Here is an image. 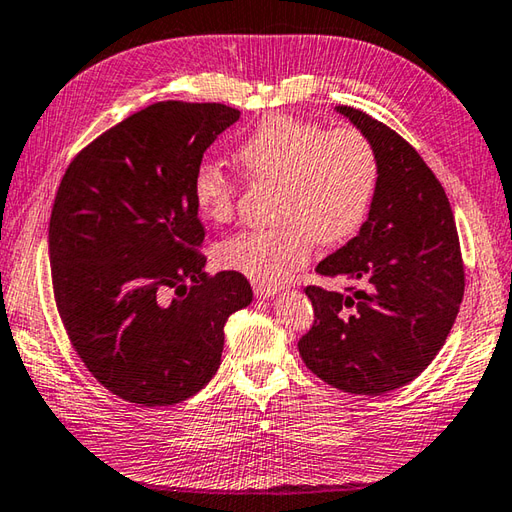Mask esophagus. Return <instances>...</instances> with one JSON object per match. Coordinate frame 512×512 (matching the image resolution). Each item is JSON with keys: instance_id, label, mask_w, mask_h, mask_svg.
Wrapping results in <instances>:
<instances>
[{"instance_id": "1", "label": "esophagus", "mask_w": 512, "mask_h": 512, "mask_svg": "<svg viewBox=\"0 0 512 512\" xmlns=\"http://www.w3.org/2000/svg\"><path fill=\"white\" fill-rule=\"evenodd\" d=\"M255 295L259 299H268V297H275L277 295V288L275 286H264V284H255Z\"/></svg>"}]
</instances>
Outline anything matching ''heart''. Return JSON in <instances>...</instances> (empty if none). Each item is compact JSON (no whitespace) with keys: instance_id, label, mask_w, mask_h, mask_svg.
<instances>
[{"instance_id":"b5f03b06","label":"heart","mask_w":512,"mask_h":512,"mask_svg":"<svg viewBox=\"0 0 512 512\" xmlns=\"http://www.w3.org/2000/svg\"><path fill=\"white\" fill-rule=\"evenodd\" d=\"M235 159L255 182H277L268 228L242 230L219 246V264L255 284H282L302 268L315 242L342 244L364 224L379 164L362 130L290 115H270L250 133ZM195 208L213 222L233 217L237 182L222 166L202 162L190 179Z\"/></svg>"}]
</instances>
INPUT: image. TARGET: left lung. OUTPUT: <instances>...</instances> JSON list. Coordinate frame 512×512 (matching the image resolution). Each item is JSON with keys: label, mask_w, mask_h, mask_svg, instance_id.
Listing matches in <instances>:
<instances>
[{"label": "left lung", "mask_w": 512, "mask_h": 512, "mask_svg": "<svg viewBox=\"0 0 512 512\" xmlns=\"http://www.w3.org/2000/svg\"><path fill=\"white\" fill-rule=\"evenodd\" d=\"M337 110L370 139L379 177L359 235L317 264L353 286H306L315 319L297 348L328 386L382 395L413 382L444 346L464 297V259L444 186L417 150L364 110Z\"/></svg>", "instance_id": "left-lung-1"}]
</instances>
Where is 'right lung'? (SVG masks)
<instances>
[{"label": "right lung", "instance_id": "add662e5", "mask_svg": "<svg viewBox=\"0 0 512 512\" xmlns=\"http://www.w3.org/2000/svg\"><path fill=\"white\" fill-rule=\"evenodd\" d=\"M226 104L157 102L84 146L48 224L59 319L99 384L130 404L173 406L222 362L224 324L253 302L235 270L204 273L190 197L204 150L235 124Z\"/></svg>", "mask_w": 512, "mask_h": 512}]
</instances>
